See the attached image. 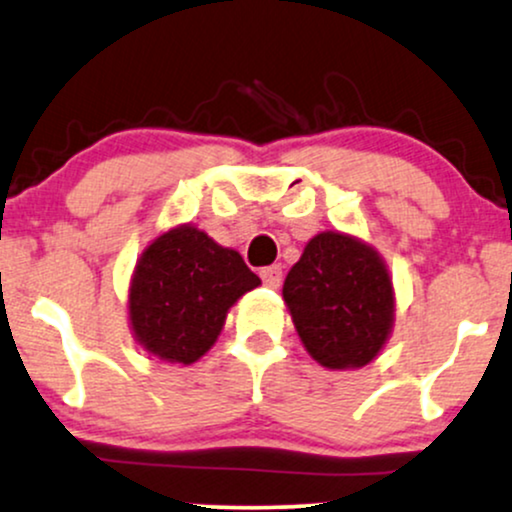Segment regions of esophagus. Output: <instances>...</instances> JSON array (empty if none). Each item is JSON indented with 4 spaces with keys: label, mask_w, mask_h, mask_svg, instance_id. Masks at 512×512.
Returning a JSON list of instances; mask_svg holds the SVG:
<instances>
[{
    "label": "esophagus",
    "mask_w": 512,
    "mask_h": 512,
    "mask_svg": "<svg viewBox=\"0 0 512 512\" xmlns=\"http://www.w3.org/2000/svg\"><path fill=\"white\" fill-rule=\"evenodd\" d=\"M261 280L266 287H280L282 282V266H268L261 270Z\"/></svg>",
    "instance_id": "esophagus-1"
}]
</instances>
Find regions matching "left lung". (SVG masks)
<instances>
[{
  "label": "left lung",
  "instance_id": "left-lung-1",
  "mask_svg": "<svg viewBox=\"0 0 512 512\" xmlns=\"http://www.w3.org/2000/svg\"><path fill=\"white\" fill-rule=\"evenodd\" d=\"M306 352L326 369L374 362L395 321L386 263L362 239L321 232L304 246L282 285Z\"/></svg>",
  "mask_w": 512,
  "mask_h": 512
}]
</instances>
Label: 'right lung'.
Segmentation results:
<instances>
[{
  "label": "right lung",
  "instance_id": "right-lung-1",
  "mask_svg": "<svg viewBox=\"0 0 512 512\" xmlns=\"http://www.w3.org/2000/svg\"><path fill=\"white\" fill-rule=\"evenodd\" d=\"M261 285L244 258L194 225L160 234L138 258L129 321L138 345L170 364H194L218 340L230 306Z\"/></svg>",
  "mask_w": 512,
  "mask_h": 512
}]
</instances>
